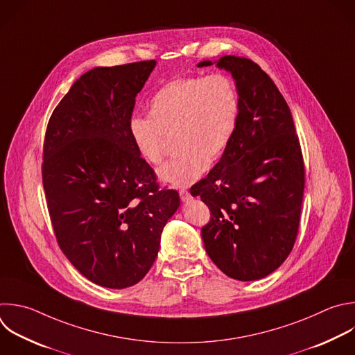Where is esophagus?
<instances>
[{
	"instance_id": "obj_1",
	"label": "esophagus",
	"mask_w": 355,
	"mask_h": 355,
	"mask_svg": "<svg viewBox=\"0 0 355 355\" xmlns=\"http://www.w3.org/2000/svg\"><path fill=\"white\" fill-rule=\"evenodd\" d=\"M180 198H181L182 202H188V200L192 199L191 193H189L187 189H181V191H180Z\"/></svg>"
}]
</instances>
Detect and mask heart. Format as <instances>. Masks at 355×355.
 <instances>
[{
    "label": "heart",
    "instance_id": "b5f03b06",
    "mask_svg": "<svg viewBox=\"0 0 355 355\" xmlns=\"http://www.w3.org/2000/svg\"><path fill=\"white\" fill-rule=\"evenodd\" d=\"M239 115V92L228 76H184L155 92L149 115H132L128 132L139 156L153 166L164 159L166 138L175 137L180 156L159 170V178L173 187H188L223 155Z\"/></svg>",
    "mask_w": 355,
    "mask_h": 355
}]
</instances>
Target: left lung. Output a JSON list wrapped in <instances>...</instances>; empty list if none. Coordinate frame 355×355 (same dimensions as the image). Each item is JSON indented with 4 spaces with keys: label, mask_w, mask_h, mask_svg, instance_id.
Returning a JSON list of instances; mask_svg holds the SVG:
<instances>
[{
    "label": "left lung",
    "mask_w": 355,
    "mask_h": 355,
    "mask_svg": "<svg viewBox=\"0 0 355 355\" xmlns=\"http://www.w3.org/2000/svg\"><path fill=\"white\" fill-rule=\"evenodd\" d=\"M231 73L240 115L220 162L191 188L209 206L205 250L228 277L251 282L290 255L300 225L304 162L291 111L266 72L248 58L202 61Z\"/></svg>",
    "instance_id": "1"
}]
</instances>
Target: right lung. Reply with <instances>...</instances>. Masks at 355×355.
<instances>
[{"label": "right lung", "mask_w": 355, "mask_h": 355, "mask_svg": "<svg viewBox=\"0 0 355 355\" xmlns=\"http://www.w3.org/2000/svg\"><path fill=\"white\" fill-rule=\"evenodd\" d=\"M156 61L97 67L53 111L43 152V185L60 248L90 282L127 288L156 261L166 223L180 207L159 189L128 132L135 97Z\"/></svg>", "instance_id": "add662e5"}]
</instances>
